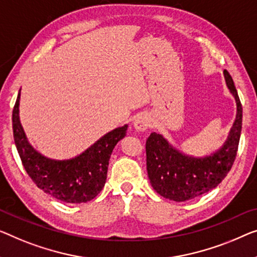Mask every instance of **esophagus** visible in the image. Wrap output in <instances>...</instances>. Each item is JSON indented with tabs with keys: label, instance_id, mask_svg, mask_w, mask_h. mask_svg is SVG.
Returning <instances> with one entry per match:
<instances>
[{
	"label": "esophagus",
	"instance_id": "esophagus-1",
	"mask_svg": "<svg viewBox=\"0 0 257 257\" xmlns=\"http://www.w3.org/2000/svg\"><path fill=\"white\" fill-rule=\"evenodd\" d=\"M151 125V116L148 113H141L134 121V128L137 132H145L150 128Z\"/></svg>",
	"mask_w": 257,
	"mask_h": 257
}]
</instances>
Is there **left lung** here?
Masks as SVG:
<instances>
[{"instance_id": "obj_1", "label": "left lung", "mask_w": 257, "mask_h": 257, "mask_svg": "<svg viewBox=\"0 0 257 257\" xmlns=\"http://www.w3.org/2000/svg\"><path fill=\"white\" fill-rule=\"evenodd\" d=\"M224 77L236 102V116L226 141L209 156L193 157L178 150L160 134L147 140V170L150 183L160 196L185 202L208 193L219 185L234 163L242 125V106L231 75Z\"/></svg>"}]
</instances>
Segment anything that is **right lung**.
<instances>
[{
    "instance_id": "1",
    "label": "right lung",
    "mask_w": 257,
    "mask_h": 257,
    "mask_svg": "<svg viewBox=\"0 0 257 257\" xmlns=\"http://www.w3.org/2000/svg\"><path fill=\"white\" fill-rule=\"evenodd\" d=\"M21 90L13 110L14 140L26 173L46 194L66 203H85L104 188L109 158L128 124L107 133L80 155L70 159H51L30 144L19 120Z\"/></svg>"
}]
</instances>
